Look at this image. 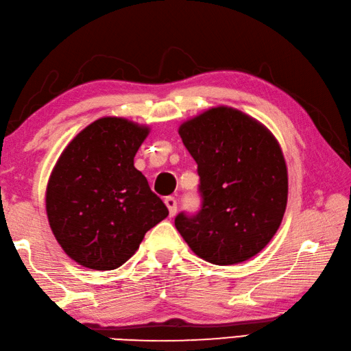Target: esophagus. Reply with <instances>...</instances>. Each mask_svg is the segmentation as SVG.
I'll return each instance as SVG.
<instances>
[{"instance_id": "esophagus-1", "label": "esophagus", "mask_w": 351, "mask_h": 351, "mask_svg": "<svg viewBox=\"0 0 351 351\" xmlns=\"http://www.w3.org/2000/svg\"><path fill=\"white\" fill-rule=\"evenodd\" d=\"M165 204H167L168 210H169V217H174L176 212H177V202H176V198H174V197L165 198Z\"/></svg>"}]
</instances>
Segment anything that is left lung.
<instances>
[{"label": "left lung", "mask_w": 351, "mask_h": 351, "mask_svg": "<svg viewBox=\"0 0 351 351\" xmlns=\"http://www.w3.org/2000/svg\"><path fill=\"white\" fill-rule=\"evenodd\" d=\"M198 165L202 209L178 213L176 228L202 259L234 265L273 239L288 203V168L274 134L228 106L212 107L178 127Z\"/></svg>", "instance_id": "obj_1"}]
</instances>
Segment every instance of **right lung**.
<instances>
[{
  "mask_svg": "<svg viewBox=\"0 0 351 351\" xmlns=\"http://www.w3.org/2000/svg\"><path fill=\"white\" fill-rule=\"evenodd\" d=\"M148 133V125L104 117L83 128L57 159L47 184V217L62 250L78 265L117 269L168 217L134 168Z\"/></svg>",
  "mask_w": 351,
  "mask_h": 351,
  "instance_id": "add662e5",
  "label": "right lung"
}]
</instances>
